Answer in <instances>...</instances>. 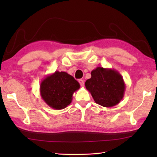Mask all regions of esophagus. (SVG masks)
I'll return each instance as SVG.
<instances>
[{
  "label": "esophagus",
  "instance_id": "esophagus-1",
  "mask_svg": "<svg viewBox=\"0 0 157 157\" xmlns=\"http://www.w3.org/2000/svg\"><path fill=\"white\" fill-rule=\"evenodd\" d=\"M78 82H79V84H80V86H84V81L83 80V79H79V80H78Z\"/></svg>",
  "mask_w": 157,
  "mask_h": 157
}]
</instances>
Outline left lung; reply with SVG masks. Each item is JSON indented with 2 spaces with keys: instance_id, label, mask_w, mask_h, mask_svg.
Masks as SVG:
<instances>
[{
  "instance_id": "left-lung-1",
  "label": "left lung",
  "mask_w": 157,
  "mask_h": 157,
  "mask_svg": "<svg viewBox=\"0 0 157 157\" xmlns=\"http://www.w3.org/2000/svg\"><path fill=\"white\" fill-rule=\"evenodd\" d=\"M85 86L95 102L104 107L119 104L125 90L123 77L117 70L101 67L92 70L91 78L86 80Z\"/></svg>"
}]
</instances>
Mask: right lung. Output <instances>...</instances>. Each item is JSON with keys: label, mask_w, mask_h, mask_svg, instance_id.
I'll return each instance as SVG.
<instances>
[{"label": "right lung", "mask_w": 157, "mask_h": 157, "mask_svg": "<svg viewBox=\"0 0 157 157\" xmlns=\"http://www.w3.org/2000/svg\"><path fill=\"white\" fill-rule=\"evenodd\" d=\"M79 87L73 76L64 71H56L41 82L40 92L46 105L53 109L61 110L71 104L73 93Z\"/></svg>", "instance_id": "1"}]
</instances>
